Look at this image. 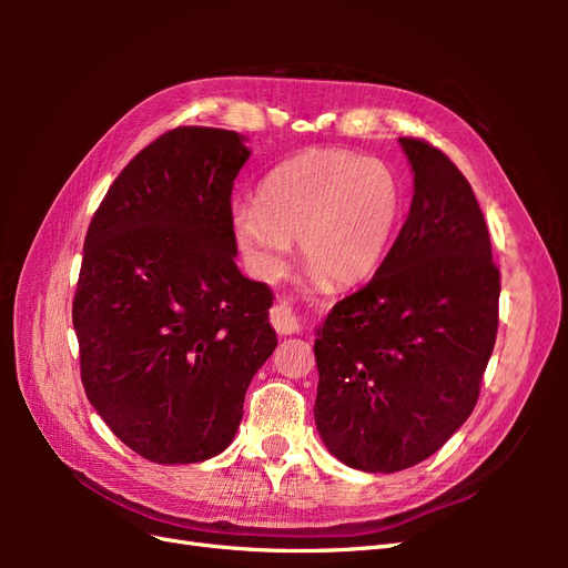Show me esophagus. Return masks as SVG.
<instances>
[{
  "mask_svg": "<svg viewBox=\"0 0 568 568\" xmlns=\"http://www.w3.org/2000/svg\"><path fill=\"white\" fill-rule=\"evenodd\" d=\"M270 322L274 329H277L280 334H294L298 332V317L296 313L291 311V307L286 303H274L272 311H270Z\"/></svg>",
  "mask_w": 568,
  "mask_h": 568,
  "instance_id": "obj_1",
  "label": "esophagus"
}]
</instances>
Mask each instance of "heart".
I'll use <instances>...</instances> for the list:
<instances>
[{
    "mask_svg": "<svg viewBox=\"0 0 568 568\" xmlns=\"http://www.w3.org/2000/svg\"><path fill=\"white\" fill-rule=\"evenodd\" d=\"M400 215L403 184L386 161L315 146L274 168L257 203H234L232 232L257 277H277L298 236L317 277L353 286L382 265Z\"/></svg>",
    "mask_w": 568,
    "mask_h": 568,
    "instance_id": "obj_1",
    "label": "heart"
}]
</instances>
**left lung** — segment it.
Returning a JSON list of instances; mask_svg holds the SVG:
<instances>
[{
    "label": "left lung",
    "instance_id": "8db88e82",
    "mask_svg": "<svg viewBox=\"0 0 568 568\" xmlns=\"http://www.w3.org/2000/svg\"><path fill=\"white\" fill-rule=\"evenodd\" d=\"M400 144L415 170L405 225L315 341L317 432L334 457L372 474L415 467L469 419L500 303L471 184L426 140Z\"/></svg>",
    "mask_w": 568,
    "mask_h": 568
}]
</instances>
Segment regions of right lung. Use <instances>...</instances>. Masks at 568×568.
Here are the masks:
<instances>
[{
	"label": "right lung",
	"mask_w": 568,
	"mask_h": 568,
	"mask_svg": "<svg viewBox=\"0 0 568 568\" xmlns=\"http://www.w3.org/2000/svg\"><path fill=\"white\" fill-rule=\"evenodd\" d=\"M248 156L232 130H168L123 168L84 236L80 379L111 432L156 464L225 450L277 348L270 286L234 263L232 186Z\"/></svg>",
	"instance_id": "1"
}]
</instances>
